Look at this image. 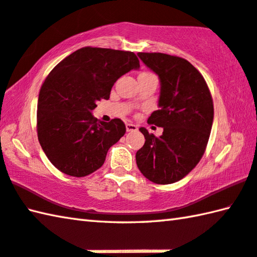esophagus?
Masks as SVG:
<instances>
[{
    "mask_svg": "<svg viewBox=\"0 0 257 257\" xmlns=\"http://www.w3.org/2000/svg\"><path fill=\"white\" fill-rule=\"evenodd\" d=\"M125 126H126L127 132H133V131H137L138 130L137 125H134L132 123H126V125H125Z\"/></svg>",
    "mask_w": 257,
    "mask_h": 257,
    "instance_id": "esophagus-1",
    "label": "esophagus"
}]
</instances>
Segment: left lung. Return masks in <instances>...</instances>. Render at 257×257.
<instances>
[{
  "mask_svg": "<svg viewBox=\"0 0 257 257\" xmlns=\"http://www.w3.org/2000/svg\"><path fill=\"white\" fill-rule=\"evenodd\" d=\"M144 65L160 79L159 109L148 123L163 127L160 138L147 128L137 152L140 171L158 185L181 180L205 153L214 120V104L204 77L188 60L160 52H139Z\"/></svg>",
  "mask_w": 257,
  "mask_h": 257,
  "instance_id": "obj_1",
  "label": "left lung"
}]
</instances>
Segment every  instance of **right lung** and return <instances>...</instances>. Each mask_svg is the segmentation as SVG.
Masks as SVG:
<instances>
[{
    "label": "right lung",
    "mask_w": 257,
    "mask_h": 257,
    "mask_svg": "<svg viewBox=\"0 0 257 257\" xmlns=\"http://www.w3.org/2000/svg\"><path fill=\"white\" fill-rule=\"evenodd\" d=\"M139 68L134 52L85 47L50 71L39 93L37 132L58 170L80 178L103 166L126 127L119 118L98 120L91 110L98 100L109 98L120 76Z\"/></svg>",
    "instance_id": "obj_1"
}]
</instances>
